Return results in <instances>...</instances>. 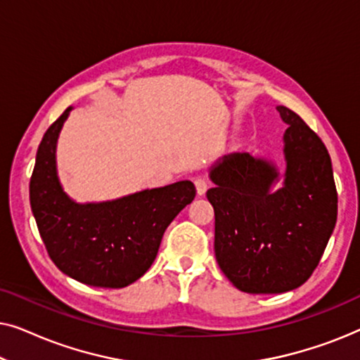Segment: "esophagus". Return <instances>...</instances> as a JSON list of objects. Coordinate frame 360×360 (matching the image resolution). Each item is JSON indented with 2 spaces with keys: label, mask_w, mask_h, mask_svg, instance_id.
Returning a JSON list of instances; mask_svg holds the SVG:
<instances>
[{
  "label": "esophagus",
  "mask_w": 360,
  "mask_h": 360,
  "mask_svg": "<svg viewBox=\"0 0 360 360\" xmlns=\"http://www.w3.org/2000/svg\"><path fill=\"white\" fill-rule=\"evenodd\" d=\"M195 186H196V193H198L200 196L205 195V191L208 190V180L203 179V176H196Z\"/></svg>",
  "instance_id": "esophagus-1"
}]
</instances>
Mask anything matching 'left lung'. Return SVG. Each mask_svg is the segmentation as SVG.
<instances>
[{"label": "left lung", "mask_w": 360, "mask_h": 360, "mask_svg": "<svg viewBox=\"0 0 360 360\" xmlns=\"http://www.w3.org/2000/svg\"><path fill=\"white\" fill-rule=\"evenodd\" d=\"M285 131L287 172L249 154H231L211 170L206 191L214 208V254L219 269L245 293H283L318 267L338 219L331 157L319 136L287 106L277 108Z\"/></svg>", "instance_id": "left-lung-1"}]
</instances>
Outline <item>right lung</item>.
Here are the masks:
<instances>
[{
	"mask_svg": "<svg viewBox=\"0 0 360 360\" xmlns=\"http://www.w3.org/2000/svg\"><path fill=\"white\" fill-rule=\"evenodd\" d=\"M68 111L39 144L29 200L52 262L78 282L122 288L154 262L162 236L196 195L188 180L144 190L106 203L77 205L63 193L56 170V144Z\"/></svg>",
	"mask_w": 360,
	"mask_h": 360,
	"instance_id": "1",
	"label": "right lung"
}]
</instances>
